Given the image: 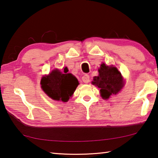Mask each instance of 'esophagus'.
Here are the masks:
<instances>
[{"instance_id": "obj_1", "label": "esophagus", "mask_w": 158, "mask_h": 158, "mask_svg": "<svg viewBox=\"0 0 158 158\" xmlns=\"http://www.w3.org/2000/svg\"><path fill=\"white\" fill-rule=\"evenodd\" d=\"M82 81L85 83V84H88L90 81V77L87 75V74H85V75L82 77Z\"/></svg>"}]
</instances>
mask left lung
<instances>
[{
    "label": "left lung",
    "instance_id": "1",
    "mask_svg": "<svg viewBox=\"0 0 158 158\" xmlns=\"http://www.w3.org/2000/svg\"><path fill=\"white\" fill-rule=\"evenodd\" d=\"M99 74L94 77L92 84L100 89L102 98L107 100L112 95H116L124 85L121 73L116 67L102 63L98 69Z\"/></svg>",
    "mask_w": 158,
    "mask_h": 158
}]
</instances>
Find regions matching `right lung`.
<instances>
[{"label":"right lung","instance_id":"add662e5","mask_svg":"<svg viewBox=\"0 0 158 158\" xmlns=\"http://www.w3.org/2000/svg\"><path fill=\"white\" fill-rule=\"evenodd\" d=\"M68 69L64 68L63 73L58 69L42 77L40 81L41 87L46 94L53 100L66 102L73 95L79 81Z\"/></svg>","mask_w":158,"mask_h":158}]
</instances>
